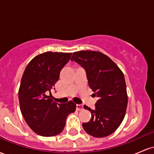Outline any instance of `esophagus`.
<instances>
[{
  "instance_id": "1",
  "label": "esophagus",
  "mask_w": 154,
  "mask_h": 154,
  "mask_svg": "<svg viewBox=\"0 0 154 154\" xmlns=\"http://www.w3.org/2000/svg\"><path fill=\"white\" fill-rule=\"evenodd\" d=\"M76 109H77V111H82L83 110V106L82 105H80V104H77Z\"/></svg>"
}]
</instances>
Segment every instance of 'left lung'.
Returning a JSON list of instances; mask_svg holds the SVG:
<instances>
[{
    "mask_svg": "<svg viewBox=\"0 0 154 154\" xmlns=\"http://www.w3.org/2000/svg\"><path fill=\"white\" fill-rule=\"evenodd\" d=\"M71 61L80 65L86 72L88 85L98 98L95 109L84 106L91 113V119L82 124L85 131L95 137L111 135L122 122L128 106L125 77L110 58L98 51L73 53Z\"/></svg>",
    "mask_w": 154,
    "mask_h": 154,
    "instance_id": "left-lung-1",
    "label": "left lung"
}]
</instances>
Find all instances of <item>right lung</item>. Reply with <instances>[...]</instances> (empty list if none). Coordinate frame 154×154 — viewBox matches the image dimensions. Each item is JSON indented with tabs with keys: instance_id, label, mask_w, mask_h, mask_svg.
Instances as JSON below:
<instances>
[{
	"instance_id": "right-lung-1",
	"label": "right lung",
	"mask_w": 154,
	"mask_h": 154,
	"mask_svg": "<svg viewBox=\"0 0 154 154\" xmlns=\"http://www.w3.org/2000/svg\"><path fill=\"white\" fill-rule=\"evenodd\" d=\"M71 56L72 53L40 54L28 63L23 74L19 90L20 110L26 124L39 135H59L64 128L67 116L76 110L77 106L72 100L58 103L51 99V95H46L54 88Z\"/></svg>"
}]
</instances>
